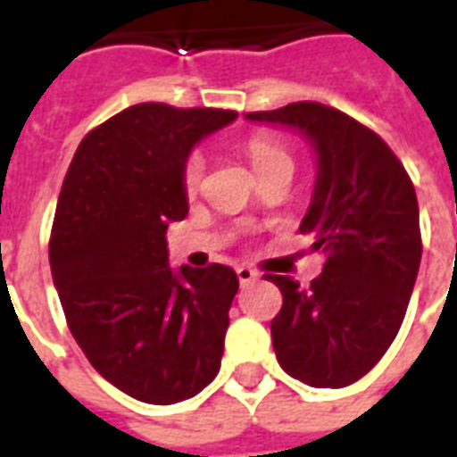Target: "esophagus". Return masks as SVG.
<instances>
[{"label":"esophagus","mask_w":457,"mask_h":457,"mask_svg":"<svg viewBox=\"0 0 457 457\" xmlns=\"http://www.w3.org/2000/svg\"><path fill=\"white\" fill-rule=\"evenodd\" d=\"M237 278L242 287H247V284H252V281H257L259 274L252 267H245V264H242V267H237Z\"/></svg>","instance_id":"34e87169"}]
</instances>
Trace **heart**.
I'll return each instance as SVG.
<instances>
[{
	"label": "heart",
	"instance_id": "b5f03b06",
	"mask_svg": "<svg viewBox=\"0 0 457 457\" xmlns=\"http://www.w3.org/2000/svg\"><path fill=\"white\" fill-rule=\"evenodd\" d=\"M245 151H247L252 166H254V170L262 179L269 176V173H274V170H294V156H291L288 146L278 137L254 134V137H249L245 141ZM203 176H205V156H203L200 149H193L186 156V161H183V166H180V186H183V190L188 195H193V193H198Z\"/></svg>",
	"mask_w": 457,
	"mask_h": 457
}]
</instances>
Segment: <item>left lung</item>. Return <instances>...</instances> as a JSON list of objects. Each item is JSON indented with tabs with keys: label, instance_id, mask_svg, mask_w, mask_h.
Segmentation results:
<instances>
[{
	"label": "left lung",
	"instance_id": "1",
	"mask_svg": "<svg viewBox=\"0 0 457 457\" xmlns=\"http://www.w3.org/2000/svg\"><path fill=\"white\" fill-rule=\"evenodd\" d=\"M247 120L296 127L316 146L301 235L323 252V274L308 288L269 274L284 296L271 343L284 372L340 389L382 360L406 316L423 249L416 190L389 144L336 107L291 103Z\"/></svg>",
	"mask_w": 457,
	"mask_h": 457
}]
</instances>
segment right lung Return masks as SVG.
<instances>
[{
    "label": "right lung",
    "mask_w": 457,
    "mask_h": 457,
    "mask_svg": "<svg viewBox=\"0 0 457 457\" xmlns=\"http://www.w3.org/2000/svg\"><path fill=\"white\" fill-rule=\"evenodd\" d=\"M237 117L141 103L85 134L48 242L65 320L104 379L146 403L183 402L220 372L237 274L169 267L166 228L188 215L190 146Z\"/></svg>",
    "instance_id": "1"
}]
</instances>
